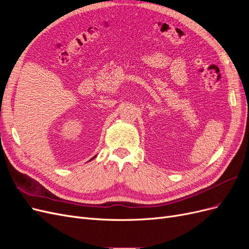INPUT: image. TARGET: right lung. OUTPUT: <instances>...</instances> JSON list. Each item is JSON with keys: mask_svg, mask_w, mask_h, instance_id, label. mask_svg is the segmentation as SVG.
<instances>
[{"mask_svg": "<svg viewBox=\"0 0 249 249\" xmlns=\"http://www.w3.org/2000/svg\"><path fill=\"white\" fill-rule=\"evenodd\" d=\"M95 157H96V155H95V156H94V157H93V158H92V159H91V160H93V159H94V158H95ZM91 160H90V161H91Z\"/></svg>", "mask_w": 249, "mask_h": 249, "instance_id": "obj_1", "label": "right lung"}]
</instances>
